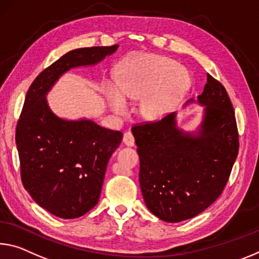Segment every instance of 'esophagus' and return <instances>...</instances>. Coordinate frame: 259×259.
I'll list each match as a JSON object with an SVG mask.
<instances>
[{
  "instance_id": "1",
  "label": "esophagus",
  "mask_w": 259,
  "mask_h": 259,
  "mask_svg": "<svg viewBox=\"0 0 259 259\" xmlns=\"http://www.w3.org/2000/svg\"><path fill=\"white\" fill-rule=\"evenodd\" d=\"M123 143H124L126 146H130V147L135 145V138L130 131L124 134V136H123Z\"/></svg>"
}]
</instances>
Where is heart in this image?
<instances>
[{"mask_svg":"<svg viewBox=\"0 0 259 259\" xmlns=\"http://www.w3.org/2000/svg\"><path fill=\"white\" fill-rule=\"evenodd\" d=\"M191 85L186 69L167 57L145 55L131 60L123 67L116 88L108 84L106 97L117 113L128 109L125 100H138L145 120L158 121L173 112Z\"/></svg>","mask_w":259,"mask_h":259,"instance_id":"heart-1","label":"heart"}]
</instances>
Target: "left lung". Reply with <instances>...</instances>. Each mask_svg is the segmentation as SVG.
Masks as SVG:
<instances>
[{
    "label": "left lung",
    "mask_w": 259,
    "mask_h": 259,
    "mask_svg": "<svg viewBox=\"0 0 259 259\" xmlns=\"http://www.w3.org/2000/svg\"><path fill=\"white\" fill-rule=\"evenodd\" d=\"M192 102L196 100L187 105ZM197 104L203 106L204 114L196 131L178 128L176 113L131 129L143 198L166 223L194 218L215 202L239 153L233 105L223 84L208 73Z\"/></svg>",
    "instance_id": "left-lung-1"
}]
</instances>
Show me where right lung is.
<instances>
[{
	"instance_id": "1",
	"label": "right lung",
	"mask_w": 259,
	"mask_h": 259,
	"mask_svg": "<svg viewBox=\"0 0 259 259\" xmlns=\"http://www.w3.org/2000/svg\"><path fill=\"white\" fill-rule=\"evenodd\" d=\"M117 48L73 49L45 69L26 93L16 128L22 182L39 206L59 218H79L96 206L123 135L88 118L59 117L46 96L63 73L96 65Z\"/></svg>"
}]
</instances>
